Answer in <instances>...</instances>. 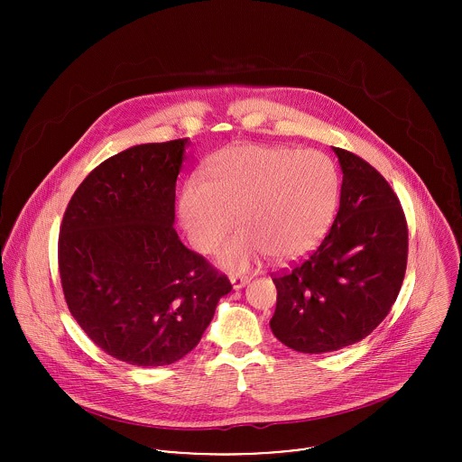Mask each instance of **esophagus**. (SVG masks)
<instances>
[{"label": "esophagus", "mask_w": 462, "mask_h": 462, "mask_svg": "<svg viewBox=\"0 0 462 462\" xmlns=\"http://www.w3.org/2000/svg\"><path fill=\"white\" fill-rule=\"evenodd\" d=\"M249 281H251V277H247V275H240V273H233V275H231V284H233L235 290L244 288Z\"/></svg>", "instance_id": "1"}]
</instances>
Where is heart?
I'll return each mask as SVG.
<instances>
[{"label": "heart", "instance_id": "1", "mask_svg": "<svg viewBox=\"0 0 462 462\" xmlns=\"http://www.w3.org/2000/svg\"><path fill=\"white\" fill-rule=\"evenodd\" d=\"M211 181L192 176L180 194V218L190 244L211 253L238 220L244 226L220 249L229 268L260 256L288 262L310 253L332 224L339 174L317 149L245 143L220 151L209 163Z\"/></svg>", "mask_w": 462, "mask_h": 462}]
</instances>
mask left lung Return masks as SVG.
Returning <instances> with one entry per match:
<instances>
[{"instance_id":"left-lung-1","label":"left lung","mask_w":462,"mask_h":462,"mask_svg":"<svg viewBox=\"0 0 462 462\" xmlns=\"http://www.w3.org/2000/svg\"><path fill=\"white\" fill-rule=\"evenodd\" d=\"M332 151L343 172L334 224L317 251L272 277L270 329L304 354L366 337L395 304L407 266V222L393 189L357 154Z\"/></svg>"}]
</instances>
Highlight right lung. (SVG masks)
I'll use <instances>...</instances> for the list:
<instances>
[{"instance_id": "obj_1", "label": "right lung", "mask_w": 462, "mask_h": 462, "mask_svg": "<svg viewBox=\"0 0 462 462\" xmlns=\"http://www.w3.org/2000/svg\"><path fill=\"white\" fill-rule=\"evenodd\" d=\"M189 138L105 160L76 189L59 236L67 308L108 356L172 365L194 350L231 282L174 229Z\"/></svg>"}]
</instances>
